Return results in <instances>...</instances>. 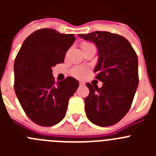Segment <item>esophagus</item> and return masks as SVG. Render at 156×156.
I'll return each instance as SVG.
<instances>
[{
	"mask_svg": "<svg viewBox=\"0 0 156 156\" xmlns=\"http://www.w3.org/2000/svg\"><path fill=\"white\" fill-rule=\"evenodd\" d=\"M84 85V83L83 82H80V86H83Z\"/></svg>",
	"mask_w": 156,
	"mask_h": 156,
	"instance_id": "esophagus-1",
	"label": "esophagus"
}]
</instances>
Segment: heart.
Segmentation results:
<instances>
[{"instance_id":"heart-1","label":"heart","mask_w":156,"mask_h":156,"mask_svg":"<svg viewBox=\"0 0 156 156\" xmlns=\"http://www.w3.org/2000/svg\"><path fill=\"white\" fill-rule=\"evenodd\" d=\"M93 46V44H91L90 43L88 42H83L81 44V47H82L83 49H85V48H90V47ZM86 72L87 68H85V67H76V68H75L73 70V76H75L76 77H82L85 75Z\"/></svg>"}]
</instances>
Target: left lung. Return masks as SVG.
I'll return each instance as SVG.
<instances>
[{
	"label": "left lung",
	"mask_w": 156,
	"mask_h": 156,
	"mask_svg": "<svg viewBox=\"0 0 156 156\" xmlns=\"http://www.w3.org/2000/svg\"><path fill=\"white\" fill-rule=\"evenodd\" d=\"M79 37L97 46L98 61L94 72L103 83L101 88L86 83L90 90L84 99L87 117L99 126L115 124L130 108L138 86L137 54L129 41L118 34L95 31Z\"/></svg>",
	"instance_id": "1"
}]
</instances>
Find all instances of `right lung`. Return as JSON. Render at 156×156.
Returning a JSON list of instances; mask_svg holds the SVG:
<instances>
[{
	"instance_id": "add662e5",
	"label": "right lung",
	"mask_w": 156,
	"mask_h": 156,
	"mask_svg": "<svg viewBox=\"0 0 156 156\" xmlns=\"http://www.w3.org/2000/svg\"><path fill=\"white\" fill-rule=\"evenodd\" d=\"M73 34L41 29L25 40L14 63L15 91L27 116L37 124L51 126L63 119L69 100L79 82L68 76L55 81L52 67L64 62L75 41Z\"/></svg>"
}]
</instances>
